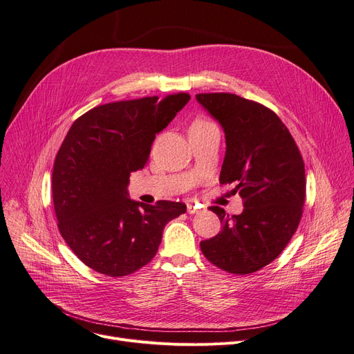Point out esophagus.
I'll return each mask as SVG.
<instances>
[{"instance_id": "1", "label": "esophagus", "mask_w": 354, "mask_h": 354, "mask_svg": "<svg viewBox=\"0 0 354 354\" xmlns=\"http://www.w3.org/2000/svg\"><path fill=\"white\" fill-rule=\"evenodd\" d=\"M187 211L189 214H198L201 211V207L198 205V203H188L187 205Z\"/></svg>"}]
</instances>
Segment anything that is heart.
Here are the masks:
<instances>
[{"instance_id":"b5f03b06","label":"heart","mask_w":354,"mask_h":354,"mask_svg":"<svg viewBox=\"0 0 354 354\" xmlns=\"http://www.w3.org/2000/svg\"><path fill=\"white\" fill-rule=\"evenodd\" d=\"M207 126H214L211 122L203 120V119H198L194 122V124L191 127H207Z\"/></svg>"}]
</instances>
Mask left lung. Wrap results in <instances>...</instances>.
<instances>
[{"label":"left lung","mask_w":354,"mask_h":354,"mask_svg":"<svg viewBox=\"0 0 354 354\" xmlns=\"http://www.w3.org/2000/svg\"><path fill=\"white\" fill-rule=\"evenodd\" d=\"M196 100L225 132L221 183H235L239 215L219 207L222 230L201 241L209 263L231 274H251L283 252L297 231L306 199V172L291 133L272 110L232 93H201Z\"/></svg>","instance_id":"obj_1"}]
</instances>
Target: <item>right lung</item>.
Here are the masks:
<instances>
[{
  "label": "right lung",
  "instance_id": "right-lung-1",
  "mask_svg": "<svg viewBox=\"0 0 354 354\" xmlns=\"http://www.w3.org/2000/svg\"><path fill=\"white\" fill-rule=\"evenodd\" d=\"M189 99L176 93L106 103L71 124L54 160L53 202L62 236L91 270L123 277L142 268L167 222L187 212L182 202L130 199L127 185L145 167L156 133Z\"/></svg>",
  "mask_w": 354,
  "mask_h": 354
}]
</instances>
